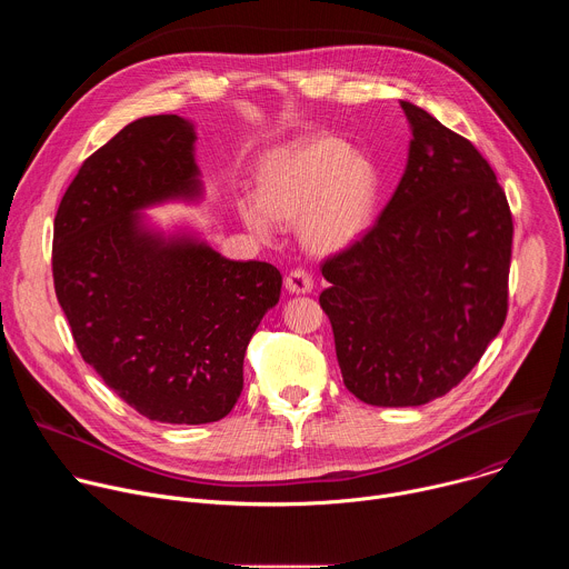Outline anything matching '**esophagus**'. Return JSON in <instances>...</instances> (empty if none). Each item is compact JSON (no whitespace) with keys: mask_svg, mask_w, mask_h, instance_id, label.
<instances>
[{"mask_svg":"<svg viewBox=\"0 0 569 569\" xmlns=\"http://www.w3.org/2000/svg\"><path fill=\"white\" fill-rule=\"evenodd\" d=\"M286 290L292 295H308L312 290V277L306 270H292L286 277Z\"/></svg>","mask_w":569,"mask_h":569,"instance_id":"esophagus-1","label":"esophagus"}]
</instances>
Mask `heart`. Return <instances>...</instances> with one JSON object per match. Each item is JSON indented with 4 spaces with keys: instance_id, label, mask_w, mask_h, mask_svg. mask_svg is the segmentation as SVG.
I'll return each mask as SVG.
<instances>
[{
    "instance_id": "obj_1",
    "label": "heart",
    "mask_w": 569,
    "mask_h": 569,
    "mask_svg": "<svg viewBox=\"0 0 569 569\" xmlns=\"http://www.w3.org/2000/svg\"><path fill=\"white\" fill-rule=\"evenodd\" d=\"M380 178L373 161L338 137L310 134L274 150L259 169L257 198L238 200V218L261 240L274 220L297 222L303 246L336 254L369 229Z\"/></svg>"
}]
</instances>
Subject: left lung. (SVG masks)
I'll return each mask as SVG.
<instances>
[{
  "label": "left lung",
  "mask_w": 569,
  "mask_h": 569,
  "mask_svg": "<svg viewBox=\"0 0 569 569\" xmlns=\"http://www.w3.org/2000/svg\"><path fill=\"white\" fill-rule=\"evenodd\" d=\"M405 173L362 240L321 266L347 389L378 408H417L459 385L507 319L513 220L477 148L400 101Z\"/></svg>",
  "instance_id": "left-lung-1"
}]
</instances>
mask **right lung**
Listing matches in <instances>:
<instances>
[{"label":"right lung","mask_w":569,"mask_h":569,"mask_svg":"<svg viewBox=\"0 0 569 569\" xmlns=\"http://www.w3.org/2000/svg\"><path fill=\"white\" fill-rule=\"evenodd\" d=\"M196 123H128L88 157L53 220V286L83 360L141 417L220 421L242 391V360L281 274L231 261L191 227L146 209L204 198Z\"/></svg>","instance_id":"obj_1"}]
</instances>
